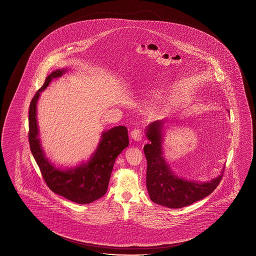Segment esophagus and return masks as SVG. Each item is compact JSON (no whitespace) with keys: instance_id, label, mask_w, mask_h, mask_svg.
I'll list each match as a JSON object with an SVG mask.
<instances>
[{"instance_id":"34e87169","label":"esophagus","mask_w":256,"mask_h":256,"mask_svg":"<svg viewBox=\"0 0 256 256\" xmlns=\"http://www.w3.org/2000/svg\"><path fill=\"white\" fill-rule=\"evenodd\" d=\"M130 137L136 142H140L142 139V132L140 128H135L130 133Z\"/></svg>"}]
</instances>
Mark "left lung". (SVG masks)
I'll return each instance as SVG.
<instances>
[{"label": "left lung", "instance_id": "1", "mask_svg": "<svg viewBox=\"0 0 256 256\" xmlns=\"http://www.w3.org/2000/svg\"><path fill=\"white\" fill-rule=\"evenodd\" d=\"M164 123V120H158L148 124L146 130V136L150 140L144 146L148 160L146 186L150 199L156 204L169 208H181L210 195L220 182L224 170L206 182L178 176L163 156Z\"/></svg>", "mask_w": 256, "mask_h": 256}]
</instances>
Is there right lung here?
Returning a JSON list of instances; mask_svg holds the SVG:
<instances>
[{
    "label": "right lung",
    "instance_id": "right-lung-1",
    "mask_svg": "<svg viewBox=\"0 0 256 256\" xmlns=\"http://www.w3.org/2000/svg\"><path fill=\"white\" fill-rule=\"evenodd\" d=\"M68 68L52 71L32 100L29 110V142L32 154L38 165L48 186L70 201L86 204L101 198L107 192L110 178L117 156L128 146V130L118 126L101 133L100 140L87 162L70 168L56 167L46 156L39 138L36 107L39 96L52 80Z\"/></svg>",
    "mask_w": 256,
    "mask_h": 256
}]
</instances>
